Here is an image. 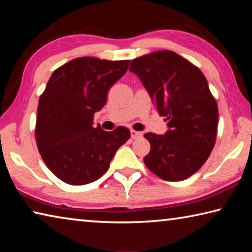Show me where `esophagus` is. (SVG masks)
Returning <instances> with one entry per match:
<instances>
[{
	"mask_svg": "<svg viewBox=\"0 0 252 252\" xmlns=\"http://www.w3.org/2000/svg\"><path fill=\"white\" fill-rule=\"evenodd\" d=\"M142 135H143L142 132L131 130V138H132V139H139V138H141Z\"/></svg>",
	"mask_w": 252,
	"mask_h": 252,
	"instance_id": "esophagus-1",
	"label": "esophagus"
}]
</instances>
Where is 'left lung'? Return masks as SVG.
I'll return each mask as SVG.
<instances>
[{
	"label": "left lung",
	"mask_w": 252,
	"mask_h": 252,
	"mask_svg": "<svg viewBox=\"0 0 252 252\" xmlns=\"http://www.w3.org/2000/svg\"><path fill=\"white\" fill-rule=\"evenodd\" d=\"M129 70L168 121L164 134H144L151 144L144 163L165 181L186 180L202 167L216 143L218 105L206 76L188 60L167 50L132 60Z\"/></svg>",
	"instance_id": "8db88e82"
}]
</instances>
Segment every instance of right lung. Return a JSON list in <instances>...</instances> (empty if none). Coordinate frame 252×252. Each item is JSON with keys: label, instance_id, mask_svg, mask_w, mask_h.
<instances>
[{"label": "right lung", "instance_id": "add662e5", "mask_svg": "<svg viewBox=\"0 0 252 252\" xmlns=\"http://www.w3.org/2000/svg\"><path fill=\"white\" fill-rule=\"evenodd\" d=\"M130 61L78 58L55 70L37 105L35 139L51 171L72 186L100 179L130 131L93 127V116L106 102L110 88L125 75Z\"/></svg>", "mask_w": 252, "mask_h": 252}]
</instances>
